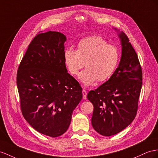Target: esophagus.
<instances>
[{"label": "esophagus", "mask_w": 158, "mask_h": 158, "mask_svg": "<svg viewBox=\"0 0 158 158\" xmlns=\"http://www.w3.org/2000/svg\"><path fill=\"white\" fill-rule=\"evenodd\" d=\"M82 94H83V99H86V98H87V93L86 90L83 89Z\"/></svg>", "instance_id": "obj_1"}]
</instances>
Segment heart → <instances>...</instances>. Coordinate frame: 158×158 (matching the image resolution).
I'll list each match as a JSON object with an SVG mask.
<instances>
[{
    "label": "heart",
    "mask_w": 158,
    "mask_h": 158,
    "mask_svg": "<svg viewBox=\"0 0 158 158\" xmlns=\"http://www.w3.org/2000/svg\"><path fill=\"white\" fill-rule=\"evenodd\" d=\"M119 60L116 47L109 44L99 36H89L81 39L77 49L68 48L64 52V61L73 75L79 74L85 63L87 69L79 75V79L88 86L98 81H105L114 73Z\"/></svg>",
    "instance_id": "b5f03b06"
}]
</instances>
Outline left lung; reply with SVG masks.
<instances>
[{
  "mask_svg": "<svg viewBox=\"0 0 158 158\" xmlns=\"http://www.w3.org/2000/svg\"><path fill=\"white\" fill-rule=\"evenodd\" d=\"M119 37L122 52L118 67L107 81L87 94L94 107L92 126L104 136L118 133L135 119L142 87L138 56L125 33Z\"/></svg>",
  "mask_w": 158,
  "mask_h": 158,
  "instance_id": "1",
  "label": "left lung"
}]
</instances>
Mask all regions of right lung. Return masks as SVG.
I'll return each instance as SVG.
<instances>
[{
    "instance_id": "add662e5",
    "label": "right lung",
    "mask_w": 158,
    "mask_h": 158,
    "mask_svg": "<svg viewBox=\"0 0 158 158\" xmlns=\"http://www.w3.org/2000/svg\"><path fill=\"white\" fill-rule=\"evenodd\" d=\"M66 37L56 31L37 34L20 63L17 84L24 118L47 136L63 135L82 99V88L67 73Z\"/></svg>"
}]
</instances>
